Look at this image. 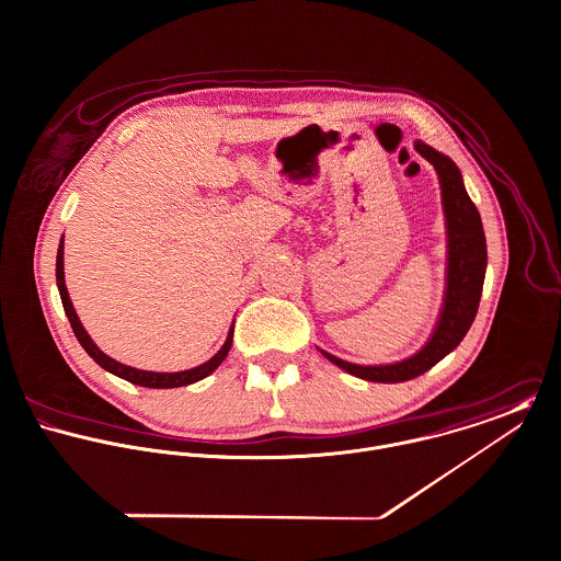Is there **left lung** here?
Returning <instances> with one entry per match:
<instances>
[{
  "label": "left lung",
  "mask_w": 561,
  "mask_h": 561,
  "mask_svg": "<svg viewBox=\"0 0 561 561\" xmlns=\"http://www.w3.org/2000/svg\"><path fill=\"white\" fill-rule=\"evenodd\" d=\"M416 151L430 160L438 173L440 188H443V208L447 219V290H445V306L427 344L414 353L412 357L394 364L381 366H362L344 362L336 355L321 351L330 362H334L348 375H355L366 381L379 383H399L414 379L436 366L445 355H448L470 330L485 277L488 251H485V233L477 206L470 202L461 173L455 162L445 153L436 151L434 147L416 140Z\"/></svg>",
  "instance_id": "obj_1"
}]
</instances>
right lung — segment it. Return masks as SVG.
Wrapping results in <instances>:
<instances>
[{"mask_svg": "<svg viewBox=\"0 0 561 561\" xmlns=\"http://www.w3.org/2000/svg\"><path fill=\"white\" fill-rule=\"evenodd\" d=\"M62 240H60V247H58V255H56V282H58V290H60V299H62V308H65V314L73 328V334L80 340V344L84 346V351L102 366L106 368L108 373H113L116 377L129 381V383H136V386H145V388H180V386H188V383H195L204 377H208L213 370H217V366L224 362L227 357V351L231 348V337H233V328L229 330L227 340H225L224 346L219 348V353L215 357H210L208 362H204L202 366H195V368H188V370H180V373H151V370H138V368H131V366H125L121 362H116L113 357H108L104 351H100V346L91 340V336L87 334V330L82 328L76 310H73V304L69 299V293H67V286H65V251H62Z\"/></svg>", "mask_w": 561, "mask_h": 561, "instance_id": "right-lung-1", "label": "right lung"}]
</instances>
